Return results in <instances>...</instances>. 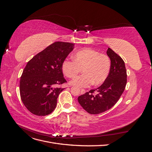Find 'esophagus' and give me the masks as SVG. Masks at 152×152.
<instances>
[{"instance_id":"34e87169","label":"esophagus","mask_w":152,"mask_h":152,"mask_svg":"<svg viewBox=\"0 0 152 152\" xmlns=\"http://www.w3.org/2000/svg\"><path fill=\"white\" fill-rule=\"evenodd\" d=\"M85 93H86V91H85V90L81 89V91H80V94H84Z\"/></svg>"}]
</instances>
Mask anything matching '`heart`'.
Wrapping results in <instances>:
<instances>
[{
	"mask_svg": "<svg viewBox=\"0 0 152 152\" xmlns=\"http://www.w3.org/2000/svg\"><path fill=\"white\" fill-rule=\"evenodd\" d=\"M73 61L65 59L62 63L63 73L73 79L79 74L83 75L70 81V84L80 88L88 87L91 84L99 86L107 79L111 70V60L107 55L91 48L77 50L73 55Z\"/></svg>",
	"mask_w": 152,
	"mask_h": 152,
	"instance_id": "heart-1",
	"label": "heart"
}]
</instances>
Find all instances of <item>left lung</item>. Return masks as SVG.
<instances>
[{"mask_svg": "<svg viewBox=\"0 0 152 152\" xmlns=\"http://www.w3.org/2000/svg\"><path fill=\"white\" fill-rule=\"evenodd\" d=\"M107 54L112 63L107 79L97 89L90 90L78 98L81 107L91 114L102 113L113 107L126 86L127 72L123 59L110 48ZM94 91L97 92V95L93 94Z\"/></svg>", "mask_w": 152, "mask_h": 152, "instance_id": "obj_1", "label": "left lung"}]
</instances>
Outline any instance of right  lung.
Segmentation results:
<instances>
[{
  "mask_svg": "<svg viewBox=\"0 0 152 152\" xmlns=\"http://www.w3.org/2000/svg\"><path fill=\"white\" fill-rule=\"evenodd\" d=\"M74 44L56 42L36 54L27 63L20 82L23 103L35 115L51 113L64 89L57 86L66 82L61 65L74 48Z\"/></svg>",
  "mask_w": 152,
  "mask_h": 152,
  "instance_id": "obj_1",
  "label": "right lung"
}]
</instances>
